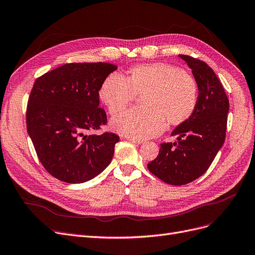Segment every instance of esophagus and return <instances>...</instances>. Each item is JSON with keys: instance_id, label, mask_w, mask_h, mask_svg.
Segmentation results:
<instances>
[{"instance_id": "esophagus-1", "label": "esophagus", "mask_w": 255, "mask_h": 255, "mask_svg": "<svg viewBox=\"0 0 255 255\" xmlns=\"http://www.w3.org/2000/svg\"><path fill=\"white\" fill-rule=\"evenodd\" d=\"M127 139H128V140H129V141H131V142H133V143H135V144H141V143H143V140H141V139L129 138V137H128Z\"/></svg>"}]
</instances>
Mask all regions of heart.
Segmentation results:
<instances>
[{"mask_svg":"<svg viewBox=\"0 0 255 255\" xmlns=\"http://www.w3.org/2000/svg\"><path fill=\"white\" fill-rule=\"evenodd\" d=\"M136 95L143 107L129 109L111 121L112 128L129 138L145 139L160 134L168 125L179 126L196 110L199 88L185 71L165 63L131 68L128 77L112 73L99 89V97L110 114L127 108Z\"/></svg>","mask_w":255,"mask_h":255,"instance_id":"1","label":"heart"}]
</instances>
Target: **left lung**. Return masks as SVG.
Masks as SVG:
<instances>
[{
  "mask_svg": "<svg viewBox=\"0 0 255 255\" xmlns=\"http://www.w3.org/2000/svg\"><path fill=\"white\" fill-rule=\"evenodd\" d=\"M185 60L199 88V98L191 117L179 125L171 136L178 142L160 144L159 155L148 170L170 185H185L209 168L226 137L229 100L221 81L204 62L188 55Z\"/></svg>",
  "mask_w": 255,
  "mask_h": 255,
  "instance_id": "1",
  "label": "left lung"
}]
</instances>
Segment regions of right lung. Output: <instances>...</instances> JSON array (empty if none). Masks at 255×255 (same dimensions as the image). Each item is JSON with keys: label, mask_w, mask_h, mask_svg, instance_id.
Returning <instances> with one entry per match:
<instances>
[{"label": "right lung", "mask_w": 255, "mask_h": 255, "mask_svg": "<svg viewBox=\"0 0 255 255\" xmlns=\"http://www.w3.org/2000/svg\"><path fill=\"white\" fill-rule=\"evenodd\" d=\"M116 69L108 63H72L35 80L27 105V130L51 176L71 184L84 183L111 163L119 136L89 131L107 125L99 89Z\"/></svg>", "instance_id": "1"}]
</instances>
